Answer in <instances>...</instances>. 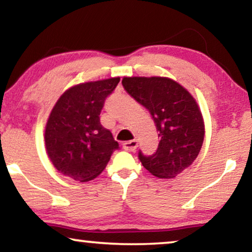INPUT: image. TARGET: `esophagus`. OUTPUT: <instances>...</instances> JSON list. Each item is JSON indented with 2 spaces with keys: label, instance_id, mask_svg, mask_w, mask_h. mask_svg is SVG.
Instances as JSON below:
<instances>
[{
  "label": "esophagus",
  "instance_id": "1",
  "mask_svg": "<svg viewBox=\"0 0 252 252\" xmlns=\"http://www.w3.org/2000/svg\"><path fill=\"white\" fill-rule=\"evenodd\" d=\"M137 147H138V143L136 139L126 141V143L123 144V148H125V150L127 152H134L137 150Z\"/></svg>",
  "mask_w": 252,
  "mask_h": 252
}]
</instances>
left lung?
Returning <instances> with one entry per match:
<instances>
[{"instance_id": "obj_1", "label": "left lung", "mask_w": 252, "mask_h": 252, "mask_svg": "<svg viewBox=\"0 0 252 252\" xmlns=\"http://www.w3.org/2000/svg\"><path fill=\"white\" fill-rule=\"evenodd\" d=\"M127 94L153 118L160 144L157 153L139 160L158 178H173L192 164L204 140V120L196 99L177 81L164 76H125Z\"/></svg>"}]
</instances>
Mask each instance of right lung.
Here are the masks:
<instances>
[{
  "label": "right lung",
  "mask_w": 252,
  "mask_h": 252,
  "mask_svg": "<svg viewBox=\"0 0 252 252\" xmlns=\"http://www.w3.org/2000/svg\"><path fill=\"white\" fill-rule=\"evenodd\" d=\"M120 77L89 81L70 87L52 107L44 130L45 151L62 175L86 183L104 171L119 144L101 126L105 98Z\"/></svg>",
  "instance_id": "obj_1"
}]
</instances>
